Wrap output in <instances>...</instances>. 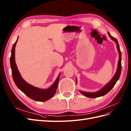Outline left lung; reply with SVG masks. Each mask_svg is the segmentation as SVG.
<instances>
[{
  "label": "left lung",
  "mask_w": 131,
  "mask_h": 131,
  "mask_svg": "<svg viewBox=\"0 0 131 131\" xmlns=\"http://www.w3.org/2000/svg\"><path fill=\"white\" fill-rule=\"evenodd\" d=\"M108 34L109 35V36L111 39L116 42L117 44L118 51V53H119V60H118V63L117 71L116 72V74H114V77L112 78V79H111V81L108 83L107 85H105L103 88H102L101 90L99 91H97L96 92H85L83 91H80L81 93L85 97H87L89 98H97V97L103 96V95L106 94L112 90V88L114 87V85L116 84L117 81L119 79V78L120 77L121 73V70H122V65H121V57H122V54H121V52L120 50L119 44H118V42L117 39H116L115 38L113 37L109 33H108ZM76 83H77V79H76Z\"/></svg>",
  "instance_id": "obj_1"
}]
</instances>
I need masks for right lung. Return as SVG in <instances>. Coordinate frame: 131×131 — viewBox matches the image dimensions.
Listing matches in <instances>:
<instances>
[{"label": "right lung", "mask_w": 131, "mask_h": 131, "mask_svg": "<svg viewBox=\"0 0 131 131\" xmlns=\"http://www.w3.org/2000/svg\"><path fill=\"white\" fill-rule=\"evenodd\" d=\"M17 41L18 39L13 46L10 58L12 74L15 84L21 91L31 100L38 102H44L49 100L56 93V90L58 87L60 74L53 85L48 89L43 90L35 87L28 83L21 77L15 61V47Z\"/></svg>", "instance_id": "obj_1"}]
</instances>
